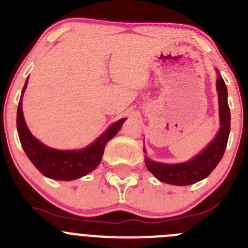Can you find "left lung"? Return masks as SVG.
<instances>
[{
    "mask_svg": "<svg viewBox=\"0 0 248 248\" xmlns=\"http://www.w3.org/2000/svg\"><path fill=\"white\" fill-rule=\"evenodd\" d=\"M216 89L218 93V111H220V130L217 135L200 154L191 160L181 164H161L153 161L145 156V165L149 171L161 183L171 185H191L198 183L212 172L220 160L229 140L231 129V114L227 103V88L222 77L218 74L216 79ZM145 151V150H144Z\"/></svg>",
    "mask_w": 248,
    "mask_h": 248,
    "instance_id": "8db88e82",
    "label": "left lung"
}]
</instances>
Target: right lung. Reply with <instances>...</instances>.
<instances>
[{
  "label": "right lung",
  "mask_w": 248,
  "mask_h": 248,
  "mask_svg": "<svg viewBox=\"0 0 248 248\" xmlns=\"http://www.w3.org/2000/svg\"><path fill=\"white\" fill-rule=\"evenodd\" d=\"M27 83L28 78L25 83V87L22 89L21 99H19L18 109H17V131H18L22 148L25 150L28 159L38 169L41 174L53 180H76L93 171L94 169L99 165L107 143L117 135L126 118L113 123L105 130V133H103L94 143L84 149L56 150V149L48 148L31 134L23 118L22 97L27 88Z\"/></svg>",
  "instance_id": "add662e5"
}]
</instances>
